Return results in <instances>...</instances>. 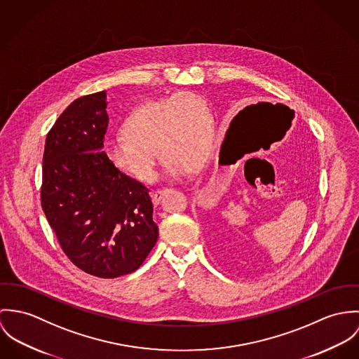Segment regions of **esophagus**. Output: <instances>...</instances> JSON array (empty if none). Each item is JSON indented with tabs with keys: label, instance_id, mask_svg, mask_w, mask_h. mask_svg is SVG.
<instances>
[{
	"label": "esophagus",
	"instance_id": "obj_1",
	"mask_svg": "<svg viewBox=\"0 0 359 359\" xmlns=\"http://www.w3.org/2000/svg\"><path fill=\"white\" fill-rule=\"evenodd\" d=\"M168 191H170V190H168V189H165V190H157V191H154L153 193V202H154V205H160L161 201L162 198L165 197V194L168 193Z\"/></svg>",
	"mask_w": 359,
	"mask_h": 359
}]
</instances>
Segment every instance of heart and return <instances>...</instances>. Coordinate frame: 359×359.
I'll return each mask as SVG.
<instances>
[{
    "label": "heart",
    "instance_id": "1",
    "mask_svg": "<svg viewBox=\"0 0 359 359\" xmlns=\"http://www.w3.org/2000/svg\"><path fill=\"white\" fill-rule=\"evenodd\" d=\"M215 128L206 103L193 93H176L136 107L104 153L122 173L150 183L157 177V151L172 179L186 176L210 154Z\"/></svg>",
    "mask_w": 359,
    "mask_h": 359
}]
</instances>
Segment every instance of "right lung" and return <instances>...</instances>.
I'll list each match as a JSON object with an SVG mask.
<instances>
[{
	"label": "right lung",
	"mask_w": 359,
	"mask_h": 359,
	"mask_svg": "<svg viewBox=\"0 0 359 359\" xmlns=\"http://www.w3.org/2000/svg\"><path fill=\"white\" fill-rule=\"evenodd\" d=\"M106 90L74 100L45 140L41 205L69 259L99 278L137 270L158 239L149 189L103 151Z\"/></svg>",
	"instance_id": "obj_1"
}]
</instances>
